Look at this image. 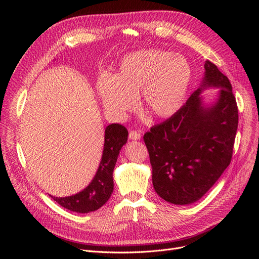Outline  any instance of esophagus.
I'll return each instance as SVG.
<instances>
[{
  "mask_svg": "<svg viewBox=\"0 0 259 259\" xmlns=\"http://www.w3.org/2000/svg\"><path fill=\"white\" fill-rule=\"evenodd\" d=\"M142 138V133L141 131H137V130H132L129 132V139L130 140H135L138 141Z\"/></svg>",
  "mask_w": 259,
  "mask_h": 259,
  "instance_id": "1",
  "label": "esophagus"
}]
</instances>
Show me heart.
<instances>
[{
    "mask_svg": "<svg viewBox=\"0 0 259 259\" xmlns=\"http://www.w3.org/2000/svg\"><path fill=\"white\" fill-rule=\"evenodd\" d=\"M190 81L191 68L184 58L161 50L139 51L121 60L113 77H101L99 92L106 111L114 117L133 110L141 92L146 110L162 118L182 108Z\"/></svg>",
    "mask_w": 259,
    "mask_h": 259,
    "instance_id": "heart-1",
    "label": "heart"
}]
</instances>
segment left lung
<instances>
[{"label":"left lung","mask_w":259,"mask_h":259,"mask_svg":"<svg viewBox=\"0 0 259 259\" xmlns=\"http://www.w3.org/2000/svg\"><path fill=\"white\" fill-rule=\"evenodd\" d=\"M220 88L211 106L200 93ZM238 109L229 78L210 61L200 87L180 110L144 135L155 192L174 205H190L205 195L232 158Z\"/></svg>","instance_id":"1"}]
</instances>
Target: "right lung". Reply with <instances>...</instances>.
Listing matches in <instances>:
<instances>
[{"instance_id": "obj_1", "label": "right lung", "mask_w": 259, "mask_h": 259, "mask_svg": "<svg viewBox=\"0 0 259 259\" xmlns=\"http://www.w3.org/2000/svg\"><path fill=\"white\" fill-rule=\"evenodd\" d=\"M128 130L119 124L106 127L102 160L91 183L74 195L56 197L54 201L67 210L76 213H89L103 207L113 192V170L121 147L127 143Z\"/></svg>"}]
</instances>
